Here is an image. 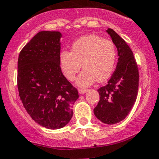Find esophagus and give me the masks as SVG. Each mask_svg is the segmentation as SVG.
Segmentation results:
<instances>
[{"label": "esophagus", "mask_w": 159, "mask_h": 159, "mask_svg": "<svg viewBox=\"0 0 159 159\" xmlns=\"http://www.w3.org/2000/svg\"><path fill=\"white\" fill-rule=\"evenodd\" d=\"M87 92H88V89H78V92H79L80 95H82V94L86 93Z\"/></svg>", "instance_id": "esophagus-1"}]
</instances>
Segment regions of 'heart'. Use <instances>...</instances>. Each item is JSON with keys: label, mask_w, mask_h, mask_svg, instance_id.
I'll return each instance as SVG.
<instances>
[{"label": "heart", "mask_w": 159, "mask_h": 159, "mask_svg": "<svg viewBox=\"0 0 159 159\" xmlns=\"http://www.w3.org/2000/svg\"><path fill=\"white\" fill-rule=\"evenodd\" d=\"M116 61V49L113 43L96 35L78 39L73 43L71 52L64 50L60 54V64L63 74L73 81L79 72L81 64L84 70L76 81L81 87L95 82L104 81L113 72Z\"/></svg>", "instance_id": "b5f03b06"}]
</instances>
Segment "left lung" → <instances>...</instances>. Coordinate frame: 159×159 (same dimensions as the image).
<instances>
[{
	"instance_id": "1",
	"label": "left lung",
	"mask_w": 159,
	"mask_h": 159,
	"mask_svg": "<svg viewBox=\"0 0 159 159\" xmlns=\"http://www.w3.org/2000/svg\"><path fill=\"white\" fill-rule=\"evenodd\" d=\"M106 32L117 49L118 63L107 84L98 89L100 99L94 114L104 124H115L127 117L136 102L139 72L133 52L125 41L112 29Z\"/></svg>"
}]
</instances>
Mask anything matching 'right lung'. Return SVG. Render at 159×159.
I'll list each match as a JSON object with an SVG mask.
<instances>
[{
  "instance_id": "add662e5",
  "label": "right lung",
  "mask_w": 159,
  "mask_h": 159,
  "mask_svg": "<svg viewBox=\"0 0 159 159\" xmlns=\"http://www.w3.org/2000/svg\"><path fill=\"white\" fill-rule=\"evenodd\" d=\"M56 31L39 32L21 50L18 60V89L25 109L42 127H65L73 116L78 90L60 67L61 38Z\"/></svg>"
}]
</instances>
